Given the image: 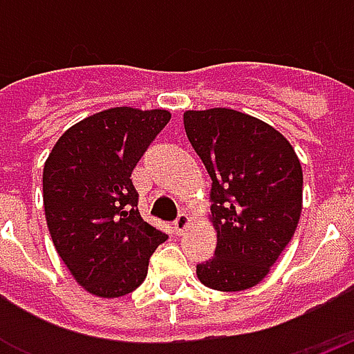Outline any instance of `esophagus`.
Segmentation results:
<instances>
[{
	"instance_id": "1",
	"label": "esophagus",
	"mask_w": 354,
	"mask_h": 354,
	"mask_svg": "<svg viewBox=\"0 0 354 354\" xmlns=\"http://www.w3.org/2000/svg\"><path fill=\"white\" fill-rule=\"evenodd\" d=\"M189 222H192V220H189V216L187 214H184V212H182V214H178V218L174 220V230H176L178 235H180V233H184V231L187 230Z\"/></svg>"
}]
</instances>
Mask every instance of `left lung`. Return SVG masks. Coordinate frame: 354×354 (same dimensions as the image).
Masks as SVG:
<instances>
[{
  "label": "left lung",
  "mask_w": 354,
  "mask_h": 354,
  "mask_svg": "<svg viewBox=\"0 0 354 354\" xmlns=\"http://www.w3.org/2000/svg\"><path fill=\"white\" fill-rule=\"evenodd\" d=\"M187 140L212 178L214 258L197 266L208 288L239 292L263 281L301 214L304 172L273 127L227 108L185 111Z\"/></svg>",
  "instance_id": "1"
}]
</instances>
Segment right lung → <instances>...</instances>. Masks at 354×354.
<instances>
[{
    "instance_id": "add662e5",
    "label": "right lung",
    "mask_w": 354,
    "mask_h": 354,
    "mask_svg": "<svg viewBox=\"0 0 354 354\" xmlns=\"http://www.w3.org/2000/svg\"><path fill=\"white\" fill-rule=\"evenodd\" d=\"M167 109L111 108L60 136L43 169V203L58 256L100 297L131 294L169 235L138 210L132 170L167 127Z\"/></svg>"
}]
</instances>
